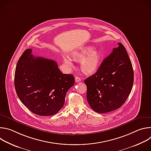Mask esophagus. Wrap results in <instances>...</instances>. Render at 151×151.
I'll list each match as a JSON object with an SVG mask.
<instances>
[{"label": "esophagus", "instance_id": "34e87169", "mask_svg": "<svg viewBox=\"0 0 151 151\" xmlns=\"http://www.w3.org/2000/svg\"><path fill=\"white\" fill-rule=\"evenodd\" d=\"M80 81H81V78L80 77L76 76V77H75V82H80Z\"/></svg>", "mask_w": 151, "mask_h": 151}]
</instances>
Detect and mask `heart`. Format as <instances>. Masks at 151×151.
<instances>
[{"label": "heart", "instance_id": "1", "mask_svg": "<svg viewBox=\"0 0 151 151\" xmlns=\"http://www.w3.org/2000/svg\"><path fill=\"white\" fill-rule=\"evenodd\" d=\"M93 46H86L72 54V58L81 61V68L86 74H93L99 69L103 58L102 52L99 50H94ZM63 61L67 67L72 68L73 64L72 59L68 56H64Z\"/></svg>", "mask_w": 151, "mask_h": 151}]
</instances>
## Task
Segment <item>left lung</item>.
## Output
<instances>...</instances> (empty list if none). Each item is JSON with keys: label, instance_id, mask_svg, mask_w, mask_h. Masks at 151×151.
I'll return each mask as SVG.
<instances>
[{"label": "left lung", "instance_id": "left-lung-1", "mask_svg": "<svg viewBox=\"0 0 151 151\" xmlns=\"http://www.w3.org/2000/svg\"><path fill=\"white\" fill-rule=\"evenodd\" d=\"M118 47L104 59L97 71L85 80L87 99L92 109L100 114L121 107L130 94L134 72L125 47Z\"/></svg>", "mask_w": 151, "mask_h": 151}]
</instances>
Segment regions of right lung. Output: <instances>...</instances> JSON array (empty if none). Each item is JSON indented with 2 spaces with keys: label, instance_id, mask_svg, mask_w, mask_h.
I'll list each match as a JSON object with an SVG mask.
<instances>
[{
  "label": "right lung",
  "instance_id": "1",
  "mask_svg": "<svg viewBox=\"0 0 151 151\" xmlns=\"http://www.w3.org/2000/svg\"><path fill=\"white\" fill-rule=\"evenodd\" d=\"M32 51L26 50L17 62L14 77L16 93L33 114L54 115L63 107L75 78L61 72L56 61L34 57Z\"/></svg>",
  "mask_w": 151,
  "mask_h": 151
}]
</instances>
